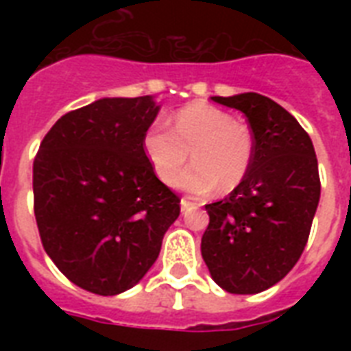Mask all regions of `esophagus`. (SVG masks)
Segmentation results:
<instances>
[{
  "instance_id": "34e87169",
  "label": "esophagus",
  "mask_w": 351,
  "mask_h": 351,
  "mask_svg": "<svg viewBox=\"0 0 351 351\" xmlns=\"http://www.w3.org/2000/svg\"><path fill=\"white\" fill-rule=\"evenodd\" d=\"M197 206L193 202H189L187 198H182L180 200V209H182V213H187V211H191V209H195Z\"/></svg>"
}]
</instances>
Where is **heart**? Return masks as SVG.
Segmentation results:
<instances>
[{
	"instance_id": "1",
	"label": "heart",
	"mask_w": 351,
	"mask_h": 351,
	"mask_svg": "<svg viewBox=\"0 0 351 351\" xmlns=\"http://www.w3.org/2000/svg\"><path fill=\"white\" fill-rule=\"evenodd\" d=\"M173 131L154 120L143 131L142 149L154 175L171 184L189 158L195 164L176 178L175 186L197 197L215 189L231 191L242 184L255 158V138L230 112L208 104H189L171 117Z\"/></svg>"
}]
</instances>
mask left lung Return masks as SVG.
<instances>
[{
	"label": "left lung",
	"mask_w": 351,
	"mask_h": 351,
	"mask_svg": "<svg viewBox=\"0 0 351 351\" xmlns=\"http://www.w3.org/2000/svg\"><path fill=\"white\" fill-rule=\"evenodd\" d=\"M244 112L255 138V158L240 186L208 204L202 258L220 288L261 293L282 280L304 251L321 180L311 138L277 101L256 93L211 96Z\"/></svg>",
	"instance_id": "obj_1"
}]
</instances>
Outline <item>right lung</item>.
<instances>
[{"mask_svg": "<svg viewBox=\"0 0 351 351\" xmlns=\"http://www.w3.org/2000/svg\"><path fill=\"white\" fill-rule=\"evenodd\" d=\"M160 106L153 96L100 98L67 112L34 160L41 244L80 288L118 295L158 258L180 198L156 178L142 149Z\"/></svg>", "mask_w": 351, "mask_h": 351, "instance_id": "add662e5", "label": "right lung"}]
</instances>
